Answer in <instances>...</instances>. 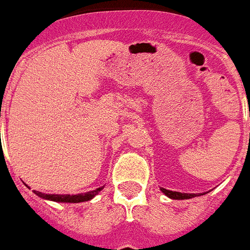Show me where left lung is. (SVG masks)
<instances>
[{
  "label": "left lung",
  "instance_id": "1",
  "mask_svg": "<svg viewBox=\"0 0 250 250\" xmlns=\"http://www.w3.org/2000/svg\"><path fill=\"white\" fill-rule=\"evenodd\" d=\"M161 190L166 194L167 197L174 198V200H187V198L196 197L194 193H180V192H172V190H167L165 188H161Z\"/></svg>",
  "mask_w": 250,
  "mask_h": 250
}]
</instances>
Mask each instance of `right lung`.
<instances>
[{"mask_svg":"<svg viewBox=\"0 0 250 250\" xmlns=\"http://www.w3.org/2000/svg\"><path fill=\"white\" fill-rule=\"evenodd\" d=\"M102 189L101 188H97L96 190H90V192H86V193H80V194H45V193H41V192H36V190H33L37 196H40V197L45 198V200H52V201H56V202H84V201H88L90 198H93L96 194Z\"/></svg>","mask_w":250,"mask_h":250,"instance_id":"1","label":"right lung"}]
</instances>
